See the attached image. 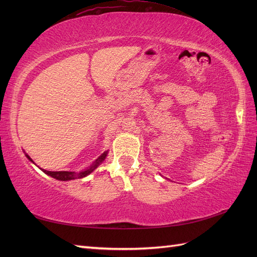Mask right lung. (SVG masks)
Wrapping results in <instances>:
<instances>
[{"label": "right lung", "instance_id": "add662e5", "mask_svg": "<svg viewBox=\"0 0 257 257\" xmlns=\"http://www.w3.org/2000/svg\"><path fill=\"white\" fill-rule=\"evenodd\" d=\"M107 153H108V151H105L98 159H96L95 162H93V164L89 168H87L85 170H82V172H80V173H75V172H48V170H45V169H42V168L41 169L43 170L45 174H47L48 176H50L54 179H57V180H61V181H68V180H74V179H80V178H84V177H87L88 175H90L93 172V170H94L95 168H97L100 164H102V163L104 162V160L107 157ZM26 155L31 162L34 163L32 161V159H31L28 154H26Z\"/></svg>", "mask_w": 257, "mask_h": 257}]
</instances>
